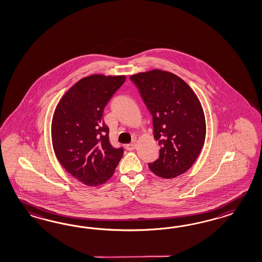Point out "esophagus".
Instances as JSON below:
<instances>
[{
    "label": "esophagus",
    "instance_id": "esophagus-1",
    "mask_svg": "<svg viewBox=\"0 0 262 262\" xmlns=\"http://www.w3.org/2000/svg\"><path fill=\"white\" fill-rule=\"evenodd\" d=\"M135 146H136V142H135V140H134L133 142L127 144L126 148H127V150H128V151H133L135 149Z\"/></svg>",
    "mask_w": 262,
    "mask_h": 262
}]
</instances>
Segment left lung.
<instances>
[{
    "mask_svg": "<svg viewBox=\"0 0 262 262\" xmlns=\"http://www.w3.org/2000/svg\"><path fill=\"white\" fill-rule=\"evenodd\" d=\"M152 117L159 158L149 163L163 179L183 174L198 158L206 139V119L198 97L174 74L151 70L130 76Z\"/></svg>",
    "mask_w": 262,
    "mask_h": 262,
    "instance_id": "1",
    "label": "left lung"
}]
</instances>
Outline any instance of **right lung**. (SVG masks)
I'll return each mask as SVG.
<instances>
[{
	"label": "right lung",
	"instance_id": "obj_1",
	"mask_svg": "<svg viewBox=\"0 0 262 262\" xmlns=\"http://www.w3.org/2000/svg\"><path fill=\"white\" fill-rule=\"evenodd\" d=\"M126 76L92 75L79 80L61 98L53 116L56 159L80 183L97 186L108 181L123 157L110 142L103 110Z\"/></svg>",
	"mask_w": 262,
	"mask_h": 262
}]
</instances>
